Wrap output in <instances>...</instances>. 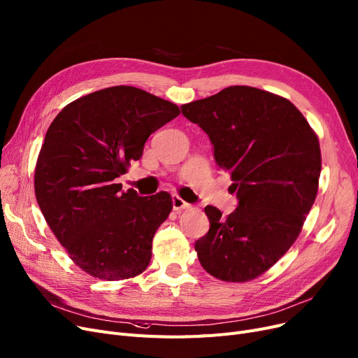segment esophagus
<instances>
[{"instance_id": "obj_1", "label": "esophagus", "mask_w": 358, "mask_h": 358, "mask_svg": "<svg viewBox=\"0 0 358 358\" xmlns=\"http://www.w3.org/2000/svg\"><path fill=\"white\" fill-rule=\"evenodd\" d=\"M173 208H174V210H184V209H190L192 206L187 203V201H184L180 196L174 194L173 196Z\"/></svg>"}]
</instances>
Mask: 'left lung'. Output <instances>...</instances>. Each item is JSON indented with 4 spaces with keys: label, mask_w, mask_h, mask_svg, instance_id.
<instances>
[{
    "label": "left lung",
    "mask_w": 358,
    "mask_h": 358,
    "mask_svg": "<svg viewBox=\"0 0 358 358\" xmlns=\"http://www.w3.org/2000/svg\"><path fill=\"white\" fill-rule=\"evenodd\" d=\"M181 113L208 134L238 199L227 217L205 208L210 228L194 244L200 265L222 281H250L288 252L315 203L317 136L288 99L250 86L227 87Z\"/></svg>",
    "instance_id": "left-lung-1"
}]
</instances>
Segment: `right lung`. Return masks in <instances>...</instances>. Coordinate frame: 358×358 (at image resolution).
I'll use <instances>...</instances> for the list:
<instances>
[{
	"label": "right lung",
	"mask_w": 358,
	"mask_h": 358,
	"mask_svg": "<svg viewBox=\"0 0 358 358\" xmlns=\"http://www.w3.org/2000/svg\"><path fill=\"white\" fill-rule=\"evenodd\" d=\"M178 106L133 86L73 101L45 134L35 171L38 205L70 259L89 275L118 281L142 273L173 200L166 192L124 193L117 178L142 158L148 137Z\"/></svg>",
	"instance_id": "add662e5"
}]
</instances>
